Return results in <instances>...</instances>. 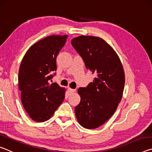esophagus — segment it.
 <instances>
[{
	"label": "esophagus",
	"mask_w": 152,
	"mask_h": 152,
	"mask_svg": "<svg viewBox=\"0 0 152 152\" xmlns=\"http://www.w3.org/2000/svg\"><path fill=\"white\" fill-rule=\"evenodd\" d=\"M68 91H69V92H70V93H72V92H74L76 91V89H72V88H68Z\"/></svg>",
	"instance_id": "1"
}]
</instances>
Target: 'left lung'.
Listing matches in <instances>:
<instances>
[{
    "label": "left lung",
    "mask_w": 152,
    "mask_h": 152,
    "mask_svg": "<svg viewBox=\"0 0 152 152\" xmlns=\"http://www.w3.org/2000/svg\"><path fill=\"white\" fill-rule=\"evenodd\" d=\"M86 68L96 77L86 88H79L81 100L75 107L76 119L82 127L95 129L107 121L122 99L125 74L115 50L101 38L81 35L72 40Z\"/></svg>",
    "instance_id": "obj_1"
}]
</instances>
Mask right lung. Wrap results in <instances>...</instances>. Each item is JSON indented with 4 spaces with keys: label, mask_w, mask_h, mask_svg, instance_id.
<instances>
[{
    "label": "right lung",
    "mask_w": 152,
    "mask_h": 152,
    "mask_svg": "<svg viewBox=\"0 0 152 152\" xmlns=\"http://www.w3.org/2000/svg\"><path fill=\"white\" fill-rule=\"evenodd\" d=\"M67 37L53 35L43 38L31 46L20 65L19 88L22 104L37 122L50 119L65 98V88L56 82L50 84V80L57 69L56 58Z\"/></svg>",
    "instance_id": "obj_1"
}]
</instances>
